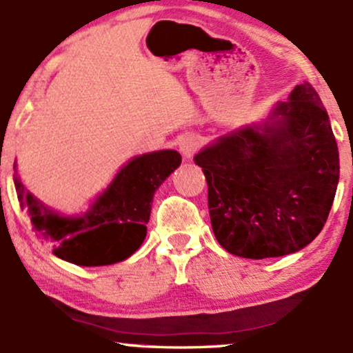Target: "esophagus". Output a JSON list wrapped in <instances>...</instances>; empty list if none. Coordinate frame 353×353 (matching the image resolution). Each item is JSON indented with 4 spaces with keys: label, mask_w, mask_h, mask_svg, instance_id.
Segmentation results:
<instances>
[{
    "label": "esophagus",
    "mask_w": 353,
    "mask_h": 353,
    "mask_svg": "<svg viewBox=\"0 0 353 353\" xmlns=\"http://www.w3.org/2000/svg\"><path fill=\"white\" fill-rule=\"evenodd\" d=\"M182 156L184 157H192L194 154L201 149V137L196 136V134H188L184 137V139L181 141V145H179Z\"/></svg>",
    "instance_id": "esophagus-1"
}]
</instances>
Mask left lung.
<instances>
[{"label":"left lung","mask_w":353,"mask_h":353,"mask_svg":"<svg viewBox=\"0 0 353 353\" xmlns=\"http://www.w3.org/2000/svg\"><path fill=\"white\" fill-rule=\"evenodd\" d=\"M194 161L208 181L214 236L245 259L281 257L310 244L329 217L340 174L329 114L307 81L264 128L221 137Z\"/></svg>","instance_id":"left-lung-1"}]
</instances>
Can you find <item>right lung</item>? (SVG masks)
Here are the masks:
<instances>
[{
	"mask_svg": "<svg viewBox=\"0 0 353 353\" xmlns=\"http://www.w3.org/2000/svg\"><path fill=\"white\" fill-rule=\"evenodd\" d=\"M181 163L176 151L134 157L81 217L58 216L24 189L18 174L13 179L19 205L30 216L36 237L50 244L56 257L94 267L124 261L139 249L148 232L154 192Z\"/></svg>",
	"mask_w": 353,
	"mask_h": 353,
	"instance_id": "right-lung-1",
	"label": "right lung"
}]
</instances>
